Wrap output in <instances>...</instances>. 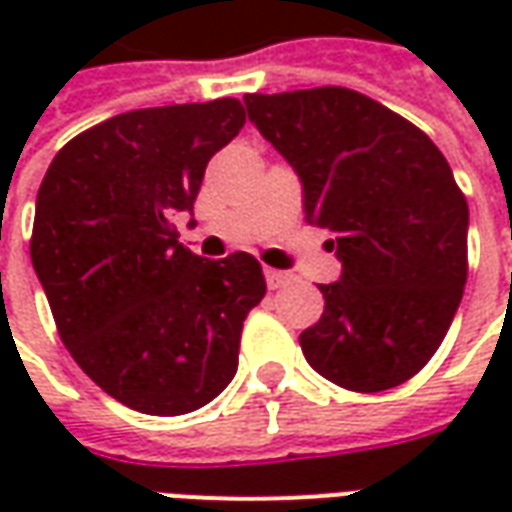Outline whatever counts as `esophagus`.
<instances>
[{"instance_id": "34e87169", "label": "esophagus", "mask_w": 512, "mask_h": 512, "mask_svg": "<svg viewBox=\"0 0 512 512\" xmlns=\"http://www.w3.org/2000/svg\"><path fill=\"white\" fill-rule=\"evenodd\" d=\"M266 282H268V288L277 290V288H282V285H288L290 274H285V271H277V268H266Z\"/></svg>"}]
</instances>
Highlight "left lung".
I'll return each instance as SVG.
<instances>
[{"label": "left lung", "mask_w": 512, "mask_h": 512, "mask_svg": "<svg viewBox=\"0 0 512 512\" xmlns=\"http://www.w3.org/2000/svg\"><path fill=\"white\" fill-rule=\"evenodd\" d=\"M257 131L304 186V219L329 233L343 274L299 337L315 373L351 392L417 376L466 285L469 205L441 150L406 117L345 87L244 98Z\"/></svg>", "instance_id": "1"}]
</instances>
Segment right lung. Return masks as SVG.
Listing matches in <instances>:
<instances>
[{"mask_svg":"<svg viewBox=\"0 0 512 512\" xmlns=\"http://www.w3.org/2000/svg\"><path fill=\"white\" fill-rule=\"evenodd\" d=\"M244 123L235 98L134 109L73 136L40 183L29 255L57 332L106 395L142 414L211 403L266 296L255 257L205 260L172 224Z\"/></svg>","mask_w":512,"mask_h":512,"instance_id":"1","label":"right lung"}]
</instances>
